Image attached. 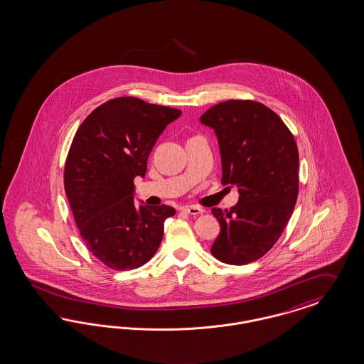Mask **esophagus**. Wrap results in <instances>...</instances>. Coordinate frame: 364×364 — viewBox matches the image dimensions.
Masks as SVG:
<instances>
[{"label": "esophagus", "mask_w": 364, "mask_h": 364, "mask_svg": "<svg viewBox=\"0 0 364 364\" xmlns=\"http://www.w3.org/2000/svg\"><path fill=\"white\" fill-rule=\"evenodd\" d=\"M184 211L189 213V215H193V216L203 213V210H201L200 207H198V205H186Z\"/></svg>", "instance_id": "obj_1"}]
</instances>
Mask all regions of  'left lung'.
I'll return each instance as SVG.
<instances>
[{"mask_svg": "<svg viewBox=\"0 0 364 364\" xmlns=\"http://www.w3.org/2000/svg\"><path fill=\"white\" fill-rule=\"evenodd\" d=\"M200 122L218 137L222 184L237 186L239 192L230 210L213 208L220 232L211 254L223 264H250L274 246L294 210L297 144L282 119L255 100L220 102Z\"/></svg>", "mask_w": 364, "mask_h": 364, "instance_id": "8db88e82", "label": "left lung"}]
</instances>
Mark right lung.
<instances>
[{"mask_svg": "<svg viewBox=\"0 0 364 364\" xmlns=\"http://www.w3.org/2000/svg\"><path fill=\"white\" fill-rule=\"evenodd\" d=\"M181 115L134 97L107 100L79 126L64 166V189L88 251L114 270L146 264L163 240L169 205L134 204V177H144L164 129Z\"/></svg>", "mask_w": 364, "mask_h": 364, "instance_id": "add662e5", "label": "right lung"}]
</instances>
